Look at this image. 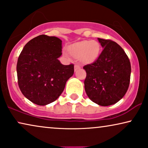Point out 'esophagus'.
I'll use <instances>...</instances> for the list:
<instances>
[{"label":"esophagus","instance_id":"1","mask_svg":"<svg viewBox=\"0 0 148 148\" xmlns=\"http://www.w3.org/2000/svg\"><path fill=\"white\" fill-rule=\"evenodd\" d=\"M79 68H80V66H78V65H75V66H74V71H76Z\"/></svg>","mask_w":148,"mask_h":148}]
</instances>
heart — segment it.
Listing matches in <instances>:
<instances>
[{
  "instance_id": "obj_1",
  "label": "heart",
  "mask_w": 148,
  "mask_h": 148,
  "mask_svg": "<svg viewBox=\"0 0 148 148\" xmlns=\"http://www.w3.org/2000/svg\"><path fill=\"white\" fill-rule=\"evenodd\" d=\"M68 51L75 58L81 59L84 62H92L99 56L100 45L97 41L82 40L71 45Z\"/></svg>"
}]
</instances>
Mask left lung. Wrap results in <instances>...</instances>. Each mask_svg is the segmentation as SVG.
<instances>
[{"mask_svg": "<svg viewBox=\"0 0 148 148\" xmlns=\"http://www.w3.org/2000/svg\"><path fill=\"white\" fill-rule=\"evenodd\" d=\"M97 39L103 50L95 62L83 67L86 72L84 89L92 102L108 106L119 101L127 92L131 78V63L116 42Z\"/></svg>", "mask_w": 148, "mask_h": 148, "instance_id": "left-lung-1", "label": "left lung"}]
</instances>
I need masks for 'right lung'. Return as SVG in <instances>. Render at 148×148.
I'll use <instances>...</instances> for the list:
<instances>
[{
  "instance_id": "obj_1",
  "label": "right lung",
  "mask_w": 148,
  "mask_h": 148,
  "mask_svg": "<svg viewBox=\"0 0 148 148\" xmlns=\"http://www.w3.org/2000/svg\"><path fill=\"white\" fill-rule=\"evenodd\" d=\"M62 41L58 37L40 35L25 45L17 64L19 87L27 99L38 106L56 101L74 74V65L65 66Z\"/></svg>"
}]
</instances>
